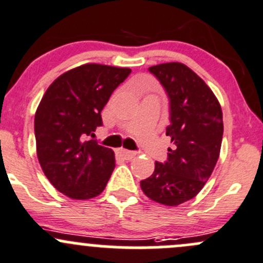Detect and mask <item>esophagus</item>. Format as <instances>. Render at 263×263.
<instances>
[{
  "label": "esophagus",
  "mask_w": 263,
  "mask_h": 263,
  "mask_svg": "<svg viewBox=\"0 0 263 263\" xmlns=\"http://www.w3.org/2000/svg\"><path fill=\"white\" fill-rule=\"evenodd\" d=\"M116 154L118 156H121V158L126 159V160H131V159H134L135 156L137 155L136 153H134V151H128V150H124V148H117L116 150Z\"/></svg>",
  "instance_id": "obj_1"
}]
</instances>
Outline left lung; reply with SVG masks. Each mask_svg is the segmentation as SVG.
I'll return each instance as SVG.
<instances>
[{"label": "left lung", "mask_w": 263, "mask_h": 263, "mask_svg": "<svg viewBox=\"0 0 263 263\" xmlns=\"http://www.w3.org/2000/svg\"><path fill=\"white\" fill-rule=\"evenodd\" d=\"M171 99V126L166 136L168 161H155V171L140 182L150 200L178 206L198 195L211 177L221 148L222 112L205 81L181 62L151 66Z\"/></svg>", "instance_id": "left-lung-1"}]
</instances>
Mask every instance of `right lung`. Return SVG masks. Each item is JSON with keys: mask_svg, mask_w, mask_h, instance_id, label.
Instances as JSON below:
<instances>
[{"mask_svg": "<svg viewBox=\"0 0 263 263\" xmlns=\"http://www.w3.org/2000/svg\"><path fill=\"white\" fill-rule=\"evenodd\" d=\"M131 68L85 63L58 76L35 112L36 156L58 192L72 200H90L104 191L115 169L112 148L94 136L100 112Z\"/></svg>", "mask_w": 263, "mask_h": 263, "instance_id": "add662e5", "label": "right lung"}]
</instances>
